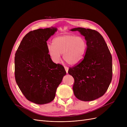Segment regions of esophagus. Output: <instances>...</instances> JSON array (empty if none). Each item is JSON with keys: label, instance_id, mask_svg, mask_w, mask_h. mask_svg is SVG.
<instances>
[{"label": "esophagus", "instance_id": "34e87169", "mask_svg": "<svg viewBox=\"0 0 127 127\" xmlns=\"http://www.w3.org/2000/svg\"><path fill=\"white\" fill-rule=\"evenodd\" d=\"M64 68H65V70L66 73H67H67H68V68L67 67H66V66H65Z\"/></svg>", "mask_w": 127, "mask_h": 127}]
</instances>
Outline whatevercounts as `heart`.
<instances>
[{
  "label": "heart",
  "instance_id": "obj_1",
  "mask_svg": "<svg viewBox=\"0 0 127 127\" xmlns=\"http://www.w3.org/2000/svg\"><path fill=\"white\" fill-rule=\"evenodd\" d=\"M87 48V42L83 37L68 34L53 39L52 45L48 47V52L53 62L56 63L60 61L61 55H63L66 63L75 66L83 61Z\"/></svg>",
  "mask_w": 127,
  "mask_h": 127
}]
</instances>
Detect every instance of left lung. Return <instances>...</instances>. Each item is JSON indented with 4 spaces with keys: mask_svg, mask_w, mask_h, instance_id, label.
<instances>
[{
    "mask_svg": "<svg viewBox=\"0 0 127 127\" xmlns=\"http://www.w3.org/2000/svg\"><path fill=\"white\" fill-rule=\"evenodd\" d=\"M70 30L79 31L88 44L83 61L68 71L75 80L74 95L81 101L94 100L105 94L111 82V54L103 37L97 31L80 27Z\"/></svg>",
    "mask_w": 127,
    "mask_h": 127,
    "instance_id": "left-lung-1",
    "label": "left lung"
}]
</instances>
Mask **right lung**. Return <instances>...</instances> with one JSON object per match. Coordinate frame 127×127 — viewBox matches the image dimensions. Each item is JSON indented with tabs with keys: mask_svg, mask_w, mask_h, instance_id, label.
Returning a JSON list of instances; mask_svg holds the SVG:
<instances>
[{
	"mask_svg": "<svg viewBox=\"0 0 127 127\" xmlns=\"http://www.w3.org/2000/svg\"><path fill=\"white\" fill-rule=\"evenodd\" d=\"M55 27L38 29L23 38L15 56V78L19 89L29 101L38 104L50 102L66 72L53 63L47 41L57 32Z\"/></svg>",
	"mask_w": 127,
	"mask_h": 127,
	"instance_id": "1",
	"label": "right lung"
}]
</instances>
